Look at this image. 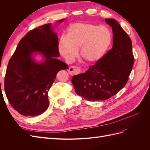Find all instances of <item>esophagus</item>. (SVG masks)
I'll return each mask as SVG.
<instances>
[{
	"instance_id": "1",
	"label": "esophagus",
	"mask_w": 150,
	"mask_h": 150,
	"mask_svg": "<svg viewBox=\"0 0 150 150\" xmlns=\"http://www.w3.org/2000/svg\"><path fill=\"white\" fill-rule=\"evenodd\" d=\"M68 72H69V74L70 75L74 76L76 74H79L81 72V69L77 66H72L69 68V69H68Z\"/></svg>"
}]
</instances>
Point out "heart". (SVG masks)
<instances>
[{"label":"heart","instance_id":"obj_1","mask_svg":"<svg viewBox=\"0 0 150 150\" xmlns=\"http://www.w3.org/2000/svg\"><path fill=\"white\" fill-rule=\"evenodd\" d=\"M111 42V33L107 27L75 23L67 28L66 38L61 39L59 50L67 60L72 61L80 49V54L84 60L95 63L104 56Z\"/></svg>","mask_w":150,"mask_h":150}]
</instances>
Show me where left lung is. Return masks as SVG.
I'll return each instance as SVG.
<instances>
[{"instance_id": "obj_1", "label": "left lung", "mask_w": 150, "mask_h": 150, "mask_svg": "<svg viewBox=\"0 0 150 150\" xmlns=\"http://www.w3.org/2000/svg\"><path fill=\"white\" fill-rule=\"evenodd\" d=\"M105 22L112 27V47L86 72L72 78L75 92L90 101L106 100L116 94L128 82L134 64L128 34L116 20L105 19Z\"/></svg>"}]
</instances>
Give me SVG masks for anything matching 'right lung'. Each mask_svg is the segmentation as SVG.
<instances>
[{
	"label": "right lung",
	"instance_id": "right-lung-1",
	"mask_svg": "<svg viewBox=\"0 0 150 150\" xmlns=\"http://www.w3.org/2000/svg\"><path fill=\"white\" fill-rule=\"evenodd\" d=\"M58 45L51 23L40 25L22 38L8 61L5 93L12 107L22 116H38L47 110V93L57 72L68 69L66 64L56 58L59 56ZM34 52H42L45 61L40 64L34 62L31 57Z\"/></svg>",
	"mask_w": 150,
	"mask_h": 150
}]
</instances>
